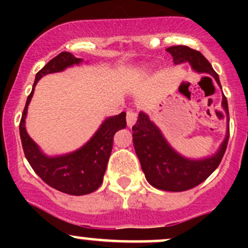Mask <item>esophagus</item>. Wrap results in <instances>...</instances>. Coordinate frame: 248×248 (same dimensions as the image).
<instances>
[{
	"label": "esophagus",
	"mask_w": 248,
	"mask_h": 248,
	"mask_svg": "<svg viewBox=\"0 0 248 248\" xmlns=\"http://www.w3.org/2000/svg\"><path fill=\"white\" fill-rule=\"evenodd\" d=\"M126 120L128 126H133V124L137 122V120H138V112H137V110L133 108H129L127 110Z\"/></svg>",
	"instance_id": "obj_1"
}]
</instances>
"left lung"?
<instances>
[{"instance_id":"obj_1","label":"left lung","mask_w":248,"mask_h":248,"mask_svg":"<svg viewBox=\"0 0 248 248\" xmlns=\"http://www.w3.org/2000/svg\"><path fill=\"white\" fill-rule=\"evenodd\" d=\"M167 51L172 56L175 64L189 62L193 69L211 74L221 85L218 74L198 50L186 46H176L168 47ZM222 106L228 112L226 96H223ZM132 131L134 149L149 184L162 191L170 192L187 191L205 181L221 163L229 139L228 132L216 155L206 159L191 161L180 156L169 146L159 129L144 112L139 114L138 121L132 127Z\"/></svg>"}]
</instances>
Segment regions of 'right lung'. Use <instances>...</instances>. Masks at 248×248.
<instances>
[{
  "label": "right lung",
  "instance_id": "1",
  "mask_svg": "<svg viewBox=\"0 0 248 248\" xmlns=\"http://www.w3.org/2000/svg\"><path fill=\"white\" fill-rule=\"evenodd\" d=\"M80 62L81 59H77L74 55L67 51L61 52L47 62L36 74L33 89L27 97L26 106L22 111L19 124L22 149L32 169L50 187L71 196L89 194L96 191L102 185L111 154L112 137L119 129L126 127V112L108 117L86 145L76 152L60 157H46L43 155L36 142L26 133L25 117L38 80L46 74L61 72L66 67Z\"/></svg>",
  "mask_w": 248,
  "mask_h": 248
}]
</instances>
